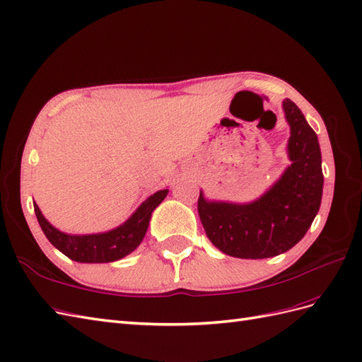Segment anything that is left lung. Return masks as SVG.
<instances>
[{
    "label": "left lung",
    "mask_w": 362,
    "mask_h": 362,
    "mask_svg": "<svg viewBox=\"0 0 362 362\" xmlns=\"http://www.w3.org/2000/svg\"><path fill=\"white\" fill-rule=\"evenodd\" d=\"M291 126L292 164L257 201L247 205L209 202L202 193L198 213L214 247L239 259H267L298 243L320 210L323 170L317 134L291 99L283 102Z\"/></svg>",
    "instance_id": "8db88e82"
}]
</instances>
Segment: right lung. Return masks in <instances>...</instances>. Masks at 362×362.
<instances>
[{
    "label": "right lung",
    "mask_w": 362,
    "mask_h": 362,
    "mask_svg": "<svg viewBox=\"0 0 362 362\" xmlns=\"http://www.w3.org/2000/svg\"><path fill=\"white\" fill-rule=\"evenodd\" d=\"M168 192V189H164L153 193L123 226L108 233L88 234V236H71V234L56 230L42 216L37 205H33L37 222L47 239L66 257L82 263H108L128 256L140 245L148 231L152 211L161 204Z\"/></svg>",
    "instance_id": "obj_1"
}]
</instances>
